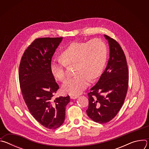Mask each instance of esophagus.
<instances>
[{"label":"esophagus","mask_w":149,"mask_h":149,"mask_svg":"<svg viewBox=\"0 0 149 149\" xmlns=\"http://www.w3.org/2000/svg\"><path fill=\"white\" fill-rule=\"evenodd\" d=\"M70 98H71V99H77V98H78V96H77V95H71L70 96Z\"/></svg>","instance_id":"esophagus-1"}]
</instances>
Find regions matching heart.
I'll use <instances>...</instances> for the list:
<instances>
[{
    "label": "heart",
    "instance_id": "b5f03b06",
    "mask_svg": "<svg viewBox=\"0 0 149 149\" xmlns=\"http://www.w3.org/2000/svg\"><path fill=\"white\" fill-rule=\"evenodd\" d=\"M107 48L100 39L86 42H73L62 51L61 58H54L51 71L60 81L67 77V66L75 65V77L68 79L62 85V91L71 95L81 94L101 74L107 60Z\"/></svg>",
    "mask_w": 149,
    "mask_h": 149
}]
</instances>
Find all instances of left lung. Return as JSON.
<instances>
[{
	"label": "left lung",
	"instance_id": "8db88e82",
	"mask_svg": "<svg viewBox=\"0 0 149 149\" xmlns=\"http://www.w3.org/2000/svg\"><path fill=\"white\" fill-rule=\"evenodd\" d=\"M110 47L107 67L88 94V116L104 124L117 114L124 102L129 86V70L124 53L114 39L105 35Z\"/></svg>",
	"mask_w": 149,
	"mask_h": 149
}]
</instances>
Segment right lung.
<instances>
[{"instance_id": "add662e5", "label": "right lung", "mask_w": 149, "mask_h": 149, "mask_svg": "<svg viewBox=\"0 0 149 149\" xmlns=\"http://www.w3.org/2000/svg\"><path fill=\"white\" fill-rule=\"evenodd\" d=\"M62 38L35 39L25 50L19 68L21 92L28 110L41 125L56 129L64 122L70 96L53 99L59 86L51 71L52 57Z\"/></svg>"}]
</instances>
